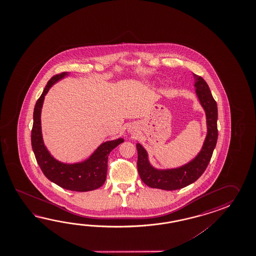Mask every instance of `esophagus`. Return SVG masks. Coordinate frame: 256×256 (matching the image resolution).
I'll return each mask as SVG.
<instances>
[{
  "instance_id": "1",
  "label": "esophagus",
  "mask_w": 256,
  "mask_h": 256,
  "mask_svg": "<svg viewBox=\"0 0 256 256\" xmlns=\"http://www.w3.org/2000/svg\"><path fill=\"white\" fill-rule=\"evenodd\" d=\"M130 134H132V132H132V130H130Z\"/></svg>"
}]
</instances>
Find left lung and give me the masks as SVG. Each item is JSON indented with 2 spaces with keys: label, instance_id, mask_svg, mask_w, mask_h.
<instances>
[{
  "label": "left lung",
  "instance_id": "obj_1",
  "mask_svg": "<svg viewBox=\"0 0 256 256\" xmlns=\"http://www.w3.org/2000/svg\"><path fill=\"white\" fill-rule=\"evenodd\" d=\"M194 75L195 88L198 98L206 114L207 136L203 142L202 150L192 159L190 162L184 166L171 169H158L154 168L149 162L146 150L141 144H137V169L138 173L146 185L164 190H176L200 178L212 156L218 139V108L217 102L213 98L212 94L207 82L202 76Z\"/></svg>",
  "mask_w": 256,
  "mask_h": 256
}]
</instances>
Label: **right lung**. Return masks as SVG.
<instances>
[{
  "mask_svg": "<svg viewBox=\"0 0 256 256\" xmlns=\"http://www.w3.org/2000/svg\"><path fill=\"white\" fill-rule=\"evenodd\" d=\"M66 76H68V72H62L52 76L36 104L31 132L32 148L40 168L50 181L68 190L78 192L94 190L104 185L106 180L110 152L124 140L118 138L112 141L105 142L90 158L78 163H62L51 156L44 144L41 129V110L44 96L48 92L50 88Z\"/></svg>",
  "mask_w": 256,
  "mask_h": 256,
  "instance_id": "1",
  "label": "right lung"
}]
</instances>
